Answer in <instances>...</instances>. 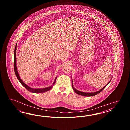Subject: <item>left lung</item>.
I'll return each mask as SVG.
<instances>
[{"label":"left lung","instance_id":"1","mask_svg":"<svg viewBox=\"0 0 130 130\" xmlns=\"http://www.w3.org/2000/svg\"><path fill=\"white\" fill-rule=\"evenodd\" d=\"M112 79V78H111ZM111 80L104 87H103L102 89H101L100 90L97 91V92H93V93H85V92H81L77 90H76L75 88H74V85H73V81H72V87H73V90H74L75 93H76L77 94L81 95V96H94L98 94H99V93H100L104 88H105L108 85V84L110 82Z\"/></svg>","mask_w":130,"mask_h":130}]
</instances>
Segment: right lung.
<instances>
[{"mask_svg": "<svg viewBox=\"0 0 130 130\" xmlns=\"http://www.w3.org/2000/svg\"><path fill=\"white\" fill-rule=\"evenodd\" d=\"M16 48H17V44L14 49V72L15 75L17 76V77L18 78V79L19 80V81L20 82V83L25 87V88L29 92H30L31 93H42L46 92L48 91H49L50 90H51L53 86L54 85L55 82H56V78L57 77V76H56L55 78V79L54 81L53 84L50 86L48 87H46V88H31V87L29 86L28 85H27L26 84H25V83L22 81V80L21 79V78L20 77V76L19 75L18 70H17V58H16Z\"/></svg>", "mask_w": 130, "mask_h": 130, "instance_id": "1", "label": "right lung"}]
</instances>
